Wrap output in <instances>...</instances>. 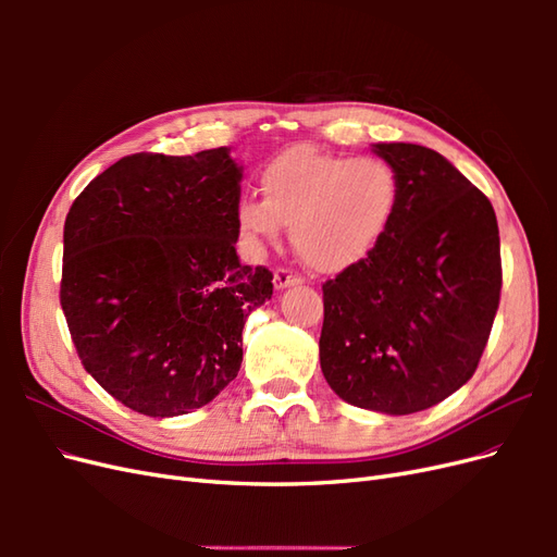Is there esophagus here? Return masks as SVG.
Instances as JSON below:
<instances>
[{
	"label": "esophagus",
	"instance_id": "esophagus-1",
	"mask_svg": "<svg viewBox=\"0 0 557 557\" xmlns=\"http://www.w3.org/2000/svg\"><path fill=\"white\" fill-rule=\"evenodd\" d=\"M301 278L290 274L288 269H276L274 272V288L276 290H285V288H293V285H299Z\"/></svg>",
	"mask_w": 557,
	"mask_h": 557
}]
</instances>
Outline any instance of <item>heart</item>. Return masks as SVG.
Wrapping results in <instances>:
<instances>
[{
  "mask_svg": "<svg viewBox=\"0 0 557 557\" xmlns=\"http://www.w3.org/2000/svg\"><path fill=\"white\" fill-rule=\"evenodd\" d=\"M260 199L237 207L242 237L256 246L278 244L290 227L297 256L313 272L336 276L364 264L391 232L401 181L379 158L334 156L293 146L260 172Z\"/></svg>",
  "mask_w": 557,
  "mask_h": 557,
  "instance_id": "heart-1",
  "label": "heart"
}]
</instances>
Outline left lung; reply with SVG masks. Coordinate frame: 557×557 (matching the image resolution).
Wrapping results in <instances>:
<instances>
[{"label":"left lung","instance_id":"8db88e82","mask_svg":"<svg viewBox=\"0 0 557 557\" xmlns=\"http://www.w3.org/2000/svg\"><path fill=\"white\" fill-rule=\"evenodd\" d=\"M372 150L399 174V211L372 258L323 285L320 369L352 407L407 416L476 372L499 307V230L487 197L436 150Z\"/></svg>","mask_w":557,"mask_h":557}]
</instances>
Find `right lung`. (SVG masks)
Wrapping results in <instances>:
<instances>
[{
    "mask_svg": "<svg viewBox=\"0 0 557 557\" xmlns=\"http://www.w3.org/2000/svg\"><path fill=\"white\" fill-rule=\"evenodd\" d=\"M244 166L221 146L129 156L64 221L60 305L86 372L132 411L174 418L239 374L272 272L239 262Z\"/></svg>",
    "mask_w": 557,
    "mask_h": 557,
    "instance_id": "right-lung-1",
    "label": "right lung"
}]
</instances>
